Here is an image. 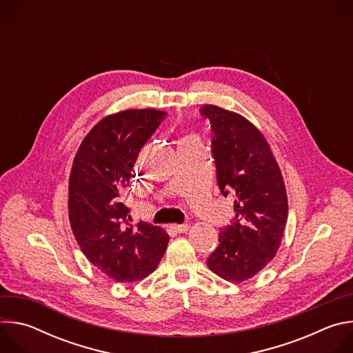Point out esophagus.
Returning <instances> with one entry per match:
<instances>
[{
  "instance_id": "obj_1",
  "label": "esophagus",
  "mask_w": 353,
  "mask_h": 353,
  "mask_svg": "<svg viewBox=\"0 0 353 353\" xmlns=\"http://www.w3.org/2000/svg\"><path fill=\"white\" fill-rule=\"evenodd\" d=\"M174 232H177V233H185L187 230H188V225H172L170 226Z\"/></svg>"
}]
</instances>
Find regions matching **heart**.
<instances>
[{
  "mask_svg": "<svg viewBox=\"0 0 353 353\" xmlns=\"http://www.w3.org/2000/svg\"><path fill=\"white\" fill-rule=\"evenodd\" d=\"M190 138H191V137H190Z\"/></svg>",
  "mask_w": 353,
  "mask_h": 353,
  "instance_id": "b5f03b06",
  "label": "heart"
}]
</instances>
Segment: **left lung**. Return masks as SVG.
I'll use <instances>...</instances> for the list:
<instances>
[{"instance_id": "left-lung-1", "label": "left lung", "mask_w": 353, "mask_h": 353, "mask_svg": "<svg viewBox=\"0 0 353 353\" xmlns=\"http://www.w3.org/2000/svg\"><path fill=\"white\" fill-rule=\"evenodd\" d=\"M214 132L212 155L221 192L234 199L236 218L221 229L210 270L241 283L271 263L288 221L283 177L263 132L239 113L215 105L201 109Z\"/></svg>"}]
</instances>
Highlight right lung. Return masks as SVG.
Here are the masks:
<instances>
[{
  "mask_svg": "<svg viewBox=\"0 0 353 353\" xmlns=\"http://www.w3.org/2000/svg\"><path fill=\"white\" fill-rule=\"evenodd\" d=\"M165 112L128 109L100 120L81 142L68 181V216L85 257L117 282H135L159 265L169 234L159 226L128 222L124 188L143 143Z\"/></svg>",
  "mask_w": 353,
  "mask_h": 353,
  "instance_id": "obj_1",
  "label": "right lung"
}]
</instances>
